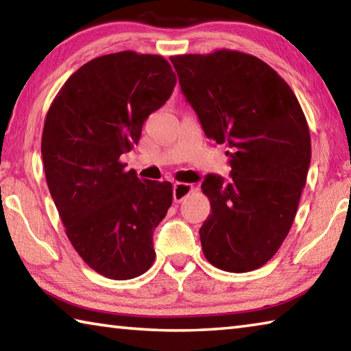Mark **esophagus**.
Instances as JSON below:
<instances>
[{
    "instance_id": "obj_1",
    "label": "esophagus",
    "mask_w": 351,
    "mask_h": 351,
    "mask_svg": "<svg viewBox=\"0 0 351 351\" xmlns=\"http://www.w3.org/2000/svg\"><path fill=\"white\" fill-rule=\"evenodd\" d=\"M195 187L192 184H186V182H176L173 186V201L175 202H181L186 199V197L192 193Z\"/></svg>"
}]
</instances>
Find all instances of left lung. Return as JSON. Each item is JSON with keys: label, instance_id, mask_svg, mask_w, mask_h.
I'll return each mask as SVG.
<instances>
[{"label": "left lung", "instance_id": "8db88e82", "mask_svg": "<svg viewBox=\"0 0 351 351\" xmlns=\"http://www.w3.org/2000/svg\"><path fill=\"white\" fill-rule=\"evenodd\" d=\"M206 136L226 144L232 180L207 175L204 256L232 273L256 270L289 234L307 181L310 130L290 86L264 61L237 50L170 56Z\"/></svg>", "mask_w": 351, "mask_h": 351}]
</instances>
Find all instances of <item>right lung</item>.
<instances>
[{"label":"right lung","instance_id":"obj_1","mask_svg":"<svg viewBox=\"0 0 351 351\" xmlns=\"http://www.w3.org/2000/svg\"><path fill=\"white\" fill-rule=\"evenodd\" d=\"M175 84L161 55L124 50L76 70L47 112L41 155L50 195L76 253L106 278H136L155 261L154 232L171 206V184L139 180L119 156Z\"/></svg>","mask_w":351,"mask_h":351}]
</instances>
